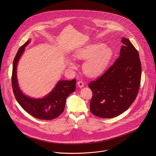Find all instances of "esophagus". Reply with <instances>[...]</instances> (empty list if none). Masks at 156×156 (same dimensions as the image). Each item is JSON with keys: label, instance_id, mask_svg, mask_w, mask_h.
Wrapping results in <instances>:
<instances>
[{"label": "esophagus", "instance_id": "obj_1", "mask_svg": "<svg viewBox=\"0 0 156 156\" xmlns=\"http://www.w3.org/2000/svg\"><path fill=\"white\" fill-rule=\"evenodd\" d=\"M77 85L79 86V87H80V88H82L84 86V83H83V81H82V80H79V82H77Z\"/></svg>", "mask_w": 156, "mask_h": 156}]
</instances>
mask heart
<instances>
[{"instance_id":"heart-1","label":"heart","mask_w":156,"mask_h":156,"mask_svg":"<svg viewBox=\"0 0 156 156\" xmlns=\"http://www.w3.org/2000/svg\"><path fill=\"white\" fill-rule=\"evenodd\" d=\"M113 56L111 48L102 43H95L79 50L74 57L80 60L88 59L83 65L85 73L90 76H97L102 73L109 64ZM71 67L73 64L69 63Z\"/></svg>"}]
</instances>
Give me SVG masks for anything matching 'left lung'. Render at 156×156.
Returning a JSON list of instances; mask_svg holds the SVG:
<instances>
[{"label":"left lung","mask_w":156,"mask_h":156,"mask_svg":"<svg viewBox=\"0 0 156 156\" xmlns=\"http://www.w3.org/2000/svg\"><path fill=\"white\" fill-rule=\"evenodd\" d=\"M120 56L105 73L88 87L92 92L90 111L102 118H114L127 111L135 100L140 85L142 67L137 50L122 38Z\"/></svg>","instance_id":"1"}]
</instances>
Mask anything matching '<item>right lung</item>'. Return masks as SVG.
I'll return each instance as SVG.
<instances>
[{
    "label": "right lung",
    "instance_id": "add662e5",
    "mask_svg": "<svg viewBox=\"0 0 156 156\" xmlns=\"http://www.w3.org/2000/svg\"><path fill=\"white\" fill-rule=\"evenodd\" d=\"M29 42L30 40L26 41L19 48L13 61L11 77L13 92L19 105L30 115L39 119H53L64 112L67 97L76 89V79L59 81L50 93L40 99L30 98L24 95L18 85L16 71L18 61Z\"/></svg>",
    "mask_w": 156,
    "mask_h": 156
}]
</instances>
